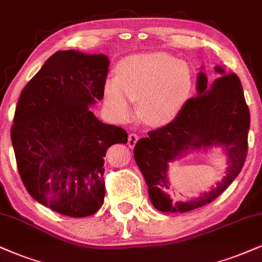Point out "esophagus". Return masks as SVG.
Returning a JSON list of instances; mask_svg holds the SVG:
<instances>
[{"label":"esophagus","instance_id":"esophagus-1","mask_svg":"<svg viewBox=\"0 0 262 262\" xmlns=\"http://www.w3.org/2000/svg\"><path fill=\"white\" fill-rule=\"evenodd\" d=\"M138 140H139V135H138L137 133H130V134H129V137H128V145H129V147H134Z\"/></svg>","mask_w":262,"mask_h":262}]
</instances>
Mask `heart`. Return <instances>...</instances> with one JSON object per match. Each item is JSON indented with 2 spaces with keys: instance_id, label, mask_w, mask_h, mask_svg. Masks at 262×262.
<instances>
[{
  "instance_id": "obj_1",
  "label": "heart",
  "mask_w": 262,
  "mask_h": 262,
  "mask_svg": "<svg viewBox=\"0 0 262 262\" xmlns=\"http://www.w3.org/2000/svg\"><path fill=\"white\" fill-rule=\"evenodd\" d=\"M191 89L188 66L165 53H145L124 58L118 75L106 81L105 101L113 115L128 119L133 101L143 121L160 125L171 122L181 111Z\"/></svg>"
}]
</instances>
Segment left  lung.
Segmentation results:
<instances>
[{"instance_id": "1", "label": "left lung", "mask_w": 262, "mask_h": 262, "mask_svg": "<svg viewBox=\"0 0 262 262\" xmlns=\"http://www.w3.org/2000/svg\"><path fill=\"white\" fill-rule=\"evenodd\" d=\"M222 74L210 89L204 73L198 77L199 94L187 100L177 117L168 124L150 130L147 138L138 140L134 157L149 187L151 203L162 212H187L211 203L237 178L248 155L250 112L245 102L242 83L235 73ZM222 144L229 152L226 177L210 193L196 201L172 202L165 193L168 163L190 148Z\"/></svg>"}]
</instances>
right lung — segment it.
<instances>
[{"mask_svg":"<svg viewBox=\"0 0 262 262\" xmlns=\"http://www.w3.org/2000/svg\"><path fill=\"white\" fill-rule=\"evenodd\" d=\"M105 55L57 51L21 90L11 139L18 172L37 203L69 217L91 216L105 198V161L113 144L128 141L117 125L100 122Z\"/></svg>","mask_w":262,"mask_h":262,"instance_id":"add662e5","label":"right lung"}]
</instances>
